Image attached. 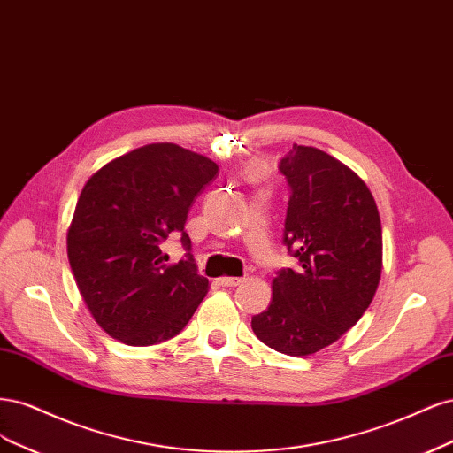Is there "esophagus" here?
Instances as JSON below:
<instances>
[{
	"mask_svg": "<svg viewBox=\"0 0 453 453\" xmlns=\"http://www.w3.org/2000/svg\"><path fill=\"white\" fill-rule=\"evenodd\" d=\"M242 282V279H237V276H222V279H218V284L226 286V288H233V286H239Z\"/></svg>",
	"mask_w": 453,
	"mask_h": 453,
	"instance_id": "34e87169",
	"label": "esophagus"
}]
</instances>
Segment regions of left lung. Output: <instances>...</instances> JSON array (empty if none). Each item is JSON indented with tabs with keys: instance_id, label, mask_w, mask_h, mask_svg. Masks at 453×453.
<instances>
[{
	"instance_id": "1",
	"label": "left lung",
	"mask_w": 453,
	"mask_h": 453,
	"mask_svg": "<svg viewBox=\"0 0 453 453\" xmlns=\"http://www.w3.org/2000/svg\"><path fill=\"white\" fill-rule=\"evenodd\" d=\"M291 196L284 244L299 267L273 279L256 337L286 356H312L352 329L382 274V224L371 189L327 152L294 144L280 159Z\"/></svg>"
}]
</instances>
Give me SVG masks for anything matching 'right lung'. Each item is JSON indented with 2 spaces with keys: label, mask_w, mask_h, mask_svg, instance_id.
I'll list each match as a JSON object with an SVG mask.
<instances>
[{
  "label": "right lung",
  "mask_w": 453,
  "mask_h": 453,
  "mask_svg": "<svg viewBox=\"0 0 453 453\" xmlns=\"http://www.w3.org/2000/svg\"><path fill=\"white\" fill-rule=\"evenodd\" d=\"M212 159L152 142L112 159L84 184L67 229V257L90 314L112 339L150 346L179 334L209 291L184 231ZM181 233L188 257L167 265L161 246Z\"/></svg>",
  "instance_id": "right-lung-1"
}]
</instances>
